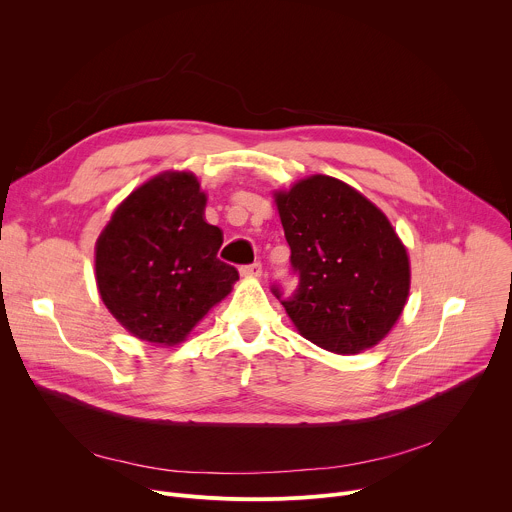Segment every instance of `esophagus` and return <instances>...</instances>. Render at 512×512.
I'll list each match as a JSON object with an SVG mask.
<instances>
[{
	"mask_svg": "<svg viewBox=\"0 0 512 512\" xmlns=\"http://www.w3.org/2000/svg\"><path fill=\"white\" fill-rule=\"evenodd\" d=\"M261 271H263L261 263H251V265L241 267V275H245V277H259Z\"/></svg>",
	"mask_w": 512,
	"mask_h": 512,
	"instance_id": "1",
	"label": "esophagus"
}]
</instances>
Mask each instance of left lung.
I'll return each instance as SVG.
<instances>
[{"label":"left lung","instance_id":"left-lung-1","mask_svg":"<svg viewBox=\"0 0 512 512\" xmlns=\"http://www.w3.org/2000/svg\"><path fill=\"white\" fill-rule=\"evenodd\" d=\"M275 204L298 287L283 304L300 334L336 354L379 344L409 296V257L389 218L360 192L330 176H310Z\"/></svg>","mask_w":512,"mask_h":512}]
</instances>
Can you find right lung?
Segmentation results:
<instances>
[{
  "instance_id": "right-lung-1",
  "label": "right lung",
  "mask_w": 512,
  "mask_h": 512,
  "mask_svg": "<svg viewBox=\"0 0 512 512\" xmlns=\"http://www.w3.org/2000/svg\"><path fill=\"white\" fill-rule=\"evenodd\" d=\"M204 206L196 176L166 172L133 190L101 233L99 294L135 338L182 342L239 279L216 257L223 233L204 221Z\"/></svg>"
}]
</instances>
